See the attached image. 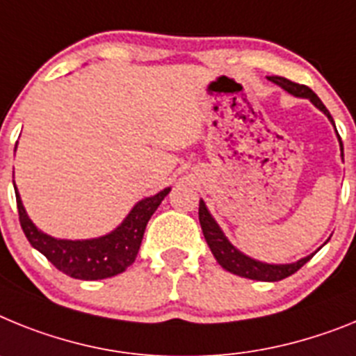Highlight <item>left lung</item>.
I'll return each instance as SVG.
<instances>
[{
    "instance_id": "obj_1",
    "label": "left lung",
    "mask_w": 356,
    "mask_h": 356,
    "mask_svg": "<svg viewBox=\"0 0 356 356\" xmlns=\"http://www.w3.org/2000/svg\"><path fill=\"white\" fill-rule=\"evenodd\" d=\"M270 82L274 84L281 86V88L289 91L290 95L293 97H301V98H308L315 107H319L324 114H326L330 122L333 123L332 114L327 113V109L324 107V104L321 102V98L312 91L308 86L302 84H296L292 80L283 79V76H268ZM335 125V123H333ZM339 141H341V136H339ZM341 150H342V141H341ZM199 220H200V227H202L204 238H206V242H208L209 249H211L213 256L216 258V261L225 268V270L233 272L236 276L247 277V280H256V281H280L285 280V277L292 276L293 272H298L302 265L310 261L312 256H307V258L299 259L296 264H286V265H268V264H261V261H256V259L249 258V256L242 254L240 251H236L233 245L229 243V240L224 236L222 229L218 227L215 220H213V216L209 215L208 208H206V204L200 200L199 202Z\"/></svg>"
}]
</instances>
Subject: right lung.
Returning a JSON list of instances; mask_svg holds the SVG:
<instances>
[{"label":"right lung","mask_w":356,"mask_h":356,"mask_svg":"<svg viewBox=\"0 0 356 356\" xmlns=\"http://www.w3.org/2000/svg\"><path fill=\"white\" fill-rule=\"evenodd\" d=\"M168 191L170 188H166L157 195L138 202L120 227H116L113 233L92 240H57L48 236L32 224L21 204L17 188L15 200L24 236L29 238L32 247L48 258V261L75 280H105L116 276L134 264L143 240L145 227L161 200L168 195Z\"/></svg>","instance_id":"1"}]
</instances>
